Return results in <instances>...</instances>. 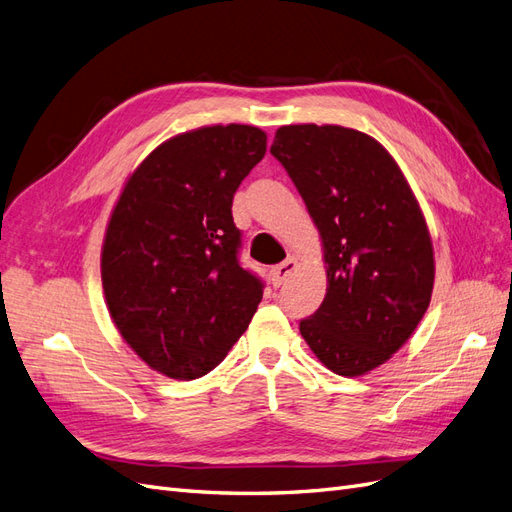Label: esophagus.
Masks as SVG:
<instances>
[{
	"mask_svg": "<svg viewBox=\"0 0 512 512\" xmlns=\"http://www.w3.org/2000/svg\"><path fill=\"white\" fill-rule=\"evenodd\" d=\"M294 269H297V260H294V258H288V260L282 262V265L273 267V269H271V284H273L275 288L284 286L288 277L294 273Z\"/></svg>",
	"mask_w": 512,
	"mask_h": 512,
	"instance_id": "esophagus-1",
	"label": "esophagus"
}]
</instances>
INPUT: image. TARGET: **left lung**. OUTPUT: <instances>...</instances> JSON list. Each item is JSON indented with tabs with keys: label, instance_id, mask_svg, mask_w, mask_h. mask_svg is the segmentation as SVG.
<instances>
[{
	"label": "left lung",
	"instance_id": "obj_1",
	"mask_svg": "<svg viewBox=\"0 0 512 512\" xmlns=\"http://www.w3.org/2000/svg\"><path fill=\"white\" fill-rule=\"evenodd\" d=\"M280 162L320 230L329 288L299 322L318 359L361 376L408 342L431 301L429 230L399 166L374 138L342 126H284Z\"/></svg>",
	"mask_w": 512,
	"mask_h": 512
}]
</instances>
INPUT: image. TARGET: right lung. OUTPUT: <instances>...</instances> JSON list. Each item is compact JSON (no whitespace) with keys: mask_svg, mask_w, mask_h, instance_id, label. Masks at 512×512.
Listing matches in <instances>:
<instances>
[{"mask_svg":"<svg viewBox=\"0 0 512 512\" xmlns=\"http://www.w3.org/2000/svg\"><path fill=\"white\" fill-rule=\"evenodd\" d=\"M254 126H211L170 138L134 170L102 247V286L121 337L175 380L218 367L262 299L239 265L232 198L265 158Z\"/></svg>","mask_w":512,"mask_h":512,"instance_id":"1","label":"right lung"}]
</instances>
